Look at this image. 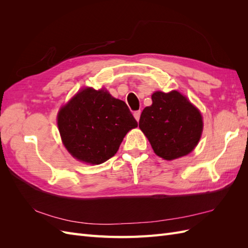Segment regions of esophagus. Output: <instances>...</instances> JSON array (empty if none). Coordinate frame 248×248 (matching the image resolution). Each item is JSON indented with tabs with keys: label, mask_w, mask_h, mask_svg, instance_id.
<instances>
[{
	"label": "esophagus",
	"mask_w": 248,
	"mask_h": 248,
	"mask_svg": "<svg viewBox=\"0 0 248 248\" xmlns=\"http://www.w3.org/2000/svg\"><path fill=\"white\" fill-rule=\"evenodd\" d=\"M133 116H134V118H136L137 121L139 122V121H140V110H137V111H134Z\"/></svg>",
	"instance_id": "esophagus-1"
}]
</instances>
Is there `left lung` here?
Wrapping results in <instances>:
<instances>
[{
  "instance_id": "8db88e82",
  "label": "left lung",
  "mask_w": 248,
  "mask_h": 248,
  "mask_svg": "<svg viewBox=\"0 0 248 248\" xmlns=\"http://www.w3.org/2000/svg\"><path fill=\"white\" fill-rule=\"evenodd\" d=\"M139 127L161 158L172 160L189 154L202 132V117L178 91L152 94V104L142 110Z\"/></svg>"
}]
</instances>
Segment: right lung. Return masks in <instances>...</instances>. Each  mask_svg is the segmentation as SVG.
Here are the masks:
<instances>
[{
	"instance_id": "1",
	"label": "right lung",
	"mask_w": 248,
	"mask_h": 248,
	"mask_svg": "<svg viewBox=\"0 0 248 248\" xmlns=\"http://www.w3.org/2000/svg\"><path fill=\"white\" fill-rule=\"evenodd\" d=\"M58 127L74 158L100 164L114 156L126 133L138 127L127 104L104 90L85 88L60 109Z\"/></svg>"
}]
</instances>
